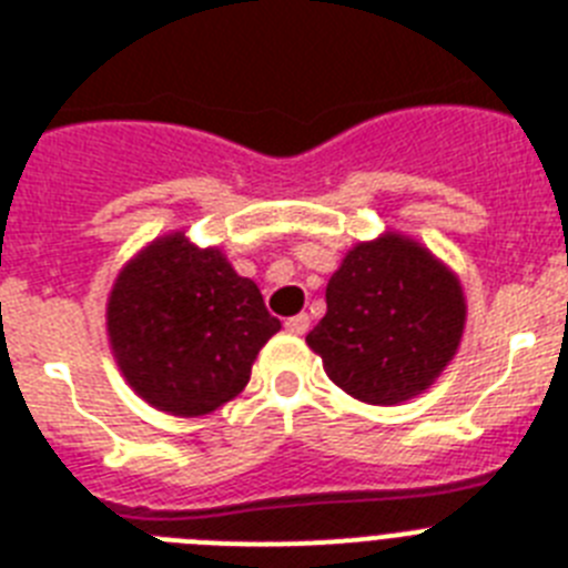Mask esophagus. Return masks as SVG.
<instances>
[{
  "mask_svg": "<svg viewBox=\"0 0 568 568\" xmlns=\"http://www.w3.org/2000/svg\"><path fill=\"white\" fill-rule=\"evenodd\" d=\"M285 329L292 332V335H306L308 332V315H294L285 321Z\"/></svg>",
  "mask_w": 568,
  "mask_h": 568,
  "instance_id": "34e87169",
  "label": "esophagus"
}]
</instances>
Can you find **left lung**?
<instances>
[{"mask_svg":"<svg viewBox=\"0 0 568 568\" xmlns=\"http://www.w3.org/2000/svg\"><path fill=\"white\" fill-rule=\"evenodd\" d=\"M458 274L417 239L385 230L353 244L326 283V315L306 335L344 394L399 405L428 390L464 338Z\"/></svg>","mask_w":568,"mask_h":568,"instance_id":"1","label":"left lung"}]
</instances>
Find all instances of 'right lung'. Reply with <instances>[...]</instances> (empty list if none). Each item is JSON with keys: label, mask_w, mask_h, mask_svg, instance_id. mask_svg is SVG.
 I'll list each match as a JSON object with an SVG mask.
<instances>
[{"label": "right lung", "mask_w": 568, "mask_h": 568, "mask_svg": "<svg viewBox=\"0 0 568 568\" xmlns=\"http://www.w3.org/2000/svg\"><path fill=\"white\" fill-rule=\"evenodd\" d=\"M104 317L124 382L172 417H204L236 399L280 332L256 283L186 230L156 236L124 262Z\"/></svg>", "instance_id": "right-lung-1"}]
</instances>
